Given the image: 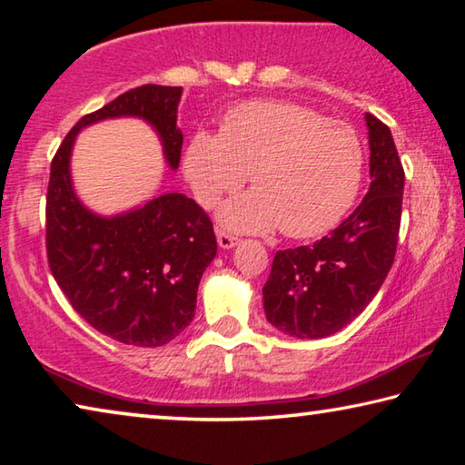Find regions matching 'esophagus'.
Here are the masks:
<instances>
[{"instance_id": "34e87169", "label": "esophagus", "mask_w": 465, "mask_h": 465, "mask_svg": "<svg viewBox=\"0 0 465 465\" xmlns=\"http://www.w3.org/2000/svg\"><path fill=\"white\" fill-rule=\"evenodd\" d=\"M217 242H219V246H222L223 250H230V248H233V246H238L240 240L235 238V235H232V233L217 230Z\"/></svg>"}]
</instances>
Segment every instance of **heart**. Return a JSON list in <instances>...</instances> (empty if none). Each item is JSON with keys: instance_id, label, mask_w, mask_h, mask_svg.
<instances>
[{"instance_id": "b5f03b06", "label": "heart", "mask_w": 465, "mask_h": 465, "mask_svg": "<svg viewBox=\"0 0 465 465\" xmlns=\"http://www.w3.org/2000/svg\"><path fill=\"white\" fill-rule=\"evenodd\" d=\"M365 153L355 129L326 121L291 102H246L225 114L222 133L196 131L184 152V174L194 199L213 207L227 201L219 222L233 232L277 230L316 238L341 222L363 180Z\"/></svg>"}]
</instances>
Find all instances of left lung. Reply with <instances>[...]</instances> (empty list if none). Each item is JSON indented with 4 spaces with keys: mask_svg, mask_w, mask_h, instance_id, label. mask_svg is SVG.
<instances>
[{
    "mask_svg": "<svg viewBox=\"0 0 465 465\" xmlns=\"http://www.w3.org/2000/svg\"><path fill=\"white\" fill-rule=\"evenodd\" d=\"M369 129L371 184L359 207L312 246L279 250L262 287L271 324L295 338H324L363 312L393 264L402 217L404 168L391 131L373 114Z\"/></svg>",
    "mask_w": 465,
    "mask_h": 465,
    "instance_id": "8db88e82",
    "label": "left lung"
}]
</instances>
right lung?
Wrapping results in <instances>:
<instances>
[{
    "instance_id": "1",
    "label": "right lung",
    "mask_w": 465,
    "mask_h": 465,
    "mask_svg": "<svg viewBox=\"0 0 465 465\" xmlns=\"http://www.w3.org/2000/svg\"><path fill=\"white\" fill-rule=\"evenodd\" d=\"M178 85H139L82 116L51 162L46 191V256L72 308L98 332L133 346H162L194 318L201 277L217 254L209 215L193 199L166 193L127 213L102 217L77 199L72 149L88 124L137 116L162 139L178 168L183 131L176 127Z\"/></svg>"
}]
</instances>
